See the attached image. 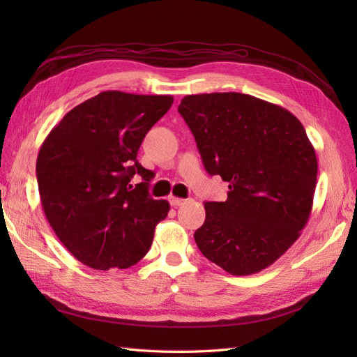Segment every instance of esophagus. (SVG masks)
I'll list each match as a JSON object with an SVG mask.
<instances>
[{
    "mask_svg": "<svg viewBox=\"0 0 357 357\" xmlns=\"http://www.w3.org/2000/svg\"><path fill=\"white\" fill-rule=\"evenodd\" d=\"M188 199H183V198H176V197H169V204L172 207H180V205L186 204Z\"/></svg>",
    "mask_w": 357,
    "mask_h": 357,
    "instance_id": "34e87169",
    "label": "esophagus"
}]
</instances>
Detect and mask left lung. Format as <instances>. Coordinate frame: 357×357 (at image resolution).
I'll list each match as a JSON object with an SVG mask.
<instances>
[{
	"label": "left lung",
	"instance_id": "8db88e82",
	"mask_svg": "<svg viewBox=\"0 0 357 357\" xmlns=\"http://www.w3.org/2000/svg\"><path fill=\"white\" fill-rule=\"evenodd\" d=\"M210 176L229 183L225 202H205L201 253L232 275L273 265L308 222L317 158L286 109L252 95H188L178 105Z\"/></svg>",
	"mask_w": 357,
	"mask_h": 357
}]
</instances>
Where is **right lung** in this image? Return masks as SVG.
I'll list each match as a JSON object with an SVG mask.
<instances>
[{"label": "right lung", "mask_w": 357, "mask_h": 357, "mask_svg": "<svg viewBox=\"0 0 357 357\" xmlns=\"http://www.w3.org/2000/svg\"><path fill=\"white\" fill-rule=\"evenodd\" d=\"M172 101L171 95L105 91L74 107L41 144L36 171L43 210L82 264L125 269L149 252L169 204L149 195L153 172L137 153ZM135 174L142 183L132 187Z\"/></svg>", "instance_id": "right-lung-1"}]
</instances>
